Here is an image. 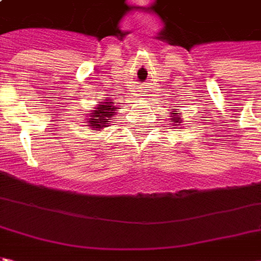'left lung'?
<instances>
[{
    "instance_id": "8db88e82",
    "label": "left lung",
    "mask_w": 261,
    "mask_h": 261,
    "mask_svg": "<svg viewBox=\"0 0 261 261\" xmlns=\"http://www.w3.org/2000/svg\"><path fill=\"white\" fill-rule=\"evenodd\" d=\"M173 118H175V120H176V122H179V120H180L179 117H173Z\"/></svg>"
}]
</instances>
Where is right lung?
I'll return each instance as SVG.
<instances>
[{
  "label": "right lung",
  "instance_id": "1",
  "mask_svg": "<svg viewBox=\"0 0 261 261\" xmlns=\"http://www.w3.org/2000/svg\"><path fill=\"white\" fill-rule=\"evenodd\" d=\"M115 102H101L94 111H91V118H89V124L96 128V130H101L103 127H107L108 124V120L113 118V115H115V107H114Z\"/></svg>",
  "mask_w": 261,
  "mask_h": 261
}]
</instances>
